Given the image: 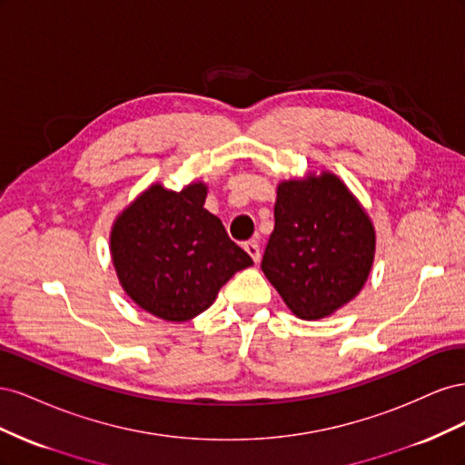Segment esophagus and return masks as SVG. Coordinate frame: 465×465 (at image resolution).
I'll return each mask as SVG.
<instances>
[{"mask_svg": "<svg viewBox=\"0 0 465 465\" xmlns=\"http://www.w3.org/2000/svg\"><path fill=\"white\" fill-rule=\"evenodd\" d=\"M244 250L248 252L250 258L254 260L256 263L260 262V258H262V252H260V244H258L256 241H250V242H246V244H244Z\"/></svg>", "mask_w": 465, "mask_h": 465, "instance_id": "34e87169", "label": "esophagus"}]
</instances>
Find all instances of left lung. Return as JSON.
Listing matches in <instances>:
<instances>
[{
    "label": "left lung",
    "mask_w": 465,
    "mask_h": 465,
    "mask_svg": "<svg viewBox=\"0 0 465 465\" xmlns=\"http://www.w3.org/2000/svg\"><path fill=\"white\" fill-rule=\"evenodd\" d=\"M374 246L369 215L340 178L281 182L262 272L292 314L318 320L357 297Z\"/></svg>",
    "instance_id": "left-lung-1"
}]
</instances>
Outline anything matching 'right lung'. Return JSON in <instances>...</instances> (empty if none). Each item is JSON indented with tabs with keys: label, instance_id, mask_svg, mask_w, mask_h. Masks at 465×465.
<instances>
[{
	"label": "right lung",
	"instance_id": "right-lung-1",
	"mask_svg": "<svg viewBox=\"0 0 465 465\" xmlns=\"http://www.w3.org/2000/svg\"><path fill=\"white\" fill-rule=\"evenodd\" d=\"M205 195L202 182L182 192L154 184L112 227V262L124 291L168 322L207 311L219 289L254 263L203 207Z\"/></svg>",
	"mask_w": 465,
	"mask_h": 465
}]
</instances>
